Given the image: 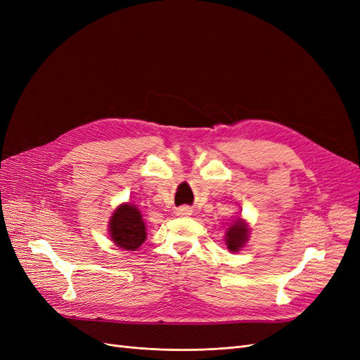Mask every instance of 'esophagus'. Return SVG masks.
Returning a JSON list of instances; mask_svg holds the SVG:
<instances>
[{"instance_id": "esophagus-1", "label": "esophagus", "mask_w": 360, "mask_h": 360, "mask_svg": "<svg viewBox=\"0 0 360 360\" xmlns=\"http://www.w3.org/2000/svg\"><path fill=\"white\" fill-rule=\"evenodd\" d=\"M176 213H177V216H189V214H192V210H191V207L183 205V207H179Z\"/></svg>"}]
</instances>
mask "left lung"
<instances>
[{
    "label": "left lung",
    "mask_w": 360,
    "mask_h": 360,
    "mask_svg": "<svg viewBox=\"0 0 360 360\" xmlns=\"http://www.w3.org/2000/svg\"><path fill=\"white\" fill-rule=\"evenodd\" d=\"M249 234H250L249 222L243 219L242 216L236 217L225 231V245L228 250L233 254L242 250L249 240Z\"/></svg>",
    "instance_id": "left-lung-1"
}]
</instances>
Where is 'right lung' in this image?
Masks as SVG:
<instances>
[{"instance_id": "right-lung-1", "label": "right lung", "mask_w": 360, "mask_h": 360, "mask_svg": "<svg viewBox=\"0 0 360 360\" xmlns=\"http://www.w3.org/2000/svg\"><path fill=\"white\" fill-rule=\"evenodd\" d=\"M111 242L124 250H136L147 238V226L138 205L122 202L112 212L108 222Z\"/></svg>"}]
</instances>
